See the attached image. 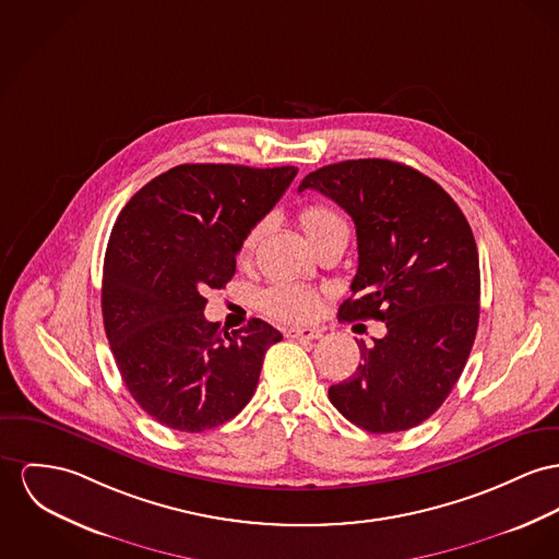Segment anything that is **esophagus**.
Segmentation results:
<instances>
[{
    "label": "esophagus",
    "mask_w": 559,
    "mask_h": 559,
    "mask_svg": "<svg viewBox=\"0 0 559 559\" xmlns=\"http://www.w3.org/2000/svg\"><path fill=\"white\" fill-rule=\"evenodd\" d=\"M286 336L298 338V341H313V338L322 336V331L320 329H288Z\"/></svg>",
    "instance_id": "34e87169"
}]
</instances>
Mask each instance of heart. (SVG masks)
Here are the masks:
<instances>
[{
  "mask_svg": "<svg viewBox=\"0 0 559 559\" xmlns=\"http://www.w3.org/2000/svg\"><path fill=\"white\" fill-rule=\"evenodd\" d=\"M298 224L311 246L335 237V235H347V224L336 214L333 207L324 203H311L305 205L298 212ZM261 239V226L250 228L239 246V259L248 261ZM320 305L318 293L298 286V284H275L266 288L261 295V309L273 320L280 322H307L316 316Z\"/></svg>",
  "mask_w": 559,
  "mask_h": 559,
  "instance_id": "heart-1",
  "label": "heart"
}]
</instances>
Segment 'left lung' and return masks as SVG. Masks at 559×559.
I'll return each mask as SVG.
<instances>
[{"label": "left lung", "mask_w": 559, "mask_h": 559, "mask_svg": "<svg viewBox=\"0 0 559 559\" xmlns=\"http://www.w3.org/2000/svg\"><path fill=\"white\" fill-rule=\"evenodd\" d=\"M313 188L356 224L358 271L338 320H381L362 365L329 388L343 417L367 432L409 430L445 403L479 326V252L457 203L409 165L358 158L320 167Z\"/></svg>", "instance_id": "obj_1"}]
</instances>
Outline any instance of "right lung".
Wrapping results in <instances>:
<instances>
[{
    "label": "right lung",
    "instance_id": "obj_1",
    "mask_svg": "<svg viewBox=\"0 0 559 559\" xmlns=\"http://www.w3.org/2000/svg\"><path fill=\"white\" fill-rule=\"evenodd\" d=\"M297 171L178 165L122 207L104 261V326L127 390L158 424L203 432L250 403L282 333L261 318L223 333L205 320L203 295L235 275L243 235Z\"/></svg>",
    "mask_w": 559,
    "mask_h": 559
}]
</instances>
